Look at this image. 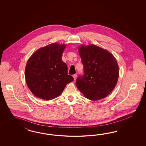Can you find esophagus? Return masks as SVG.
<instances>
[{"label": "esophagus", "mask_w": 146, "mask_h": 146, "mask_svg": "<svg viewBox=\"0 0 146 146\" xmlns=\"http://www.w3.org/2000/svg\"><path fill=\"white\" fill-rule=\"evenodd\" d=\"M73 77L74 78V79L76 80V78H77V74H74V75H73Z\"/></svg>", "instance_id": "esophagus-1"}]
</instances>
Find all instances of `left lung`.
<instances>
[{
    "instance_id": "left-lung-1",
    "label": "left lung",
    "mask_w": 146,
    "mask_h": 146,
    "mask_svg": "<svg viewBox=\"0 0 146 146\" xmlns=\"http://www.w3.org/2000/svg\"><path fill=\"white\" fill-rule=\"evenodd\" d=\"M79 53L84 74L76 79L77 88L92 101L106 97L115 88L119 75L115 58L106 49L94 44H81Z\"/></svg>"
}]
</instances>
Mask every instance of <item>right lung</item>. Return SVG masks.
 Here are the masks:
<instances>
[{"label": "right lung", "instance_id": "add662e5", "mask_svg": "<svg viewBox=\"0 0 146 146\" xmlns=\"http://www.w3.org/2000/svg\"><path fill=\"white\" fill-rule=\"evenodd\" d=\"M65 44L54 43L33 53L25 68L27 85L36 97L49 101L59 96L67 84L74 79L67 74L62 60Z\"/></svg>", "mask_w": 146, "mask_h": 146}]
</instances>
